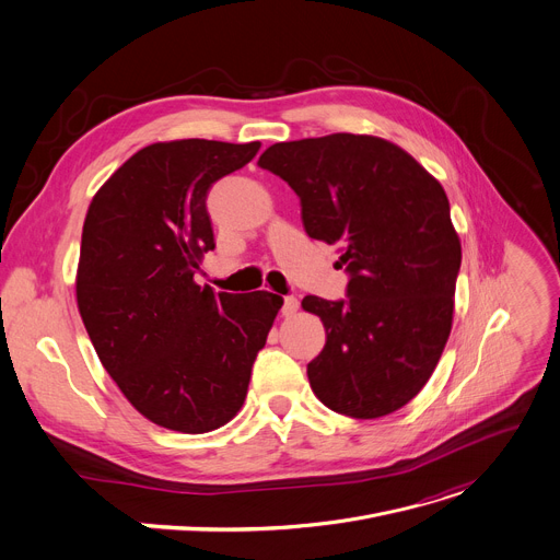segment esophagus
<instances>
[{
	"label": "esophagus",
	"instance_id": "1",
	"mask_svg": "<svg viewBox=\"0 0 560 560\" xmlns=\"http://www.w3.org/2000/svg\"><path fill=\"white\" fill-rule=\"evenodd\" d=\"M296 311H299V299L292 296V294L285 296V299H283V308H281L283 317H292Z\"/></svg>",
	"mask_w": 560,
	"mask_h": 560
}]
</instances>
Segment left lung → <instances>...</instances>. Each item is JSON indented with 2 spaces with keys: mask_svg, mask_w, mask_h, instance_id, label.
Wrapping results in <instances>:
<instances>
[{
  "mask_svg": "<svg viewBox=\"0 0 560 560\" xmlns=\"http://www.w3.org/2000/svg\"><path fill=\"white\" fill-rule=\"evenodd\" d=\"M259 165L294 189L308 236L341 247L346 299L301 301L326 328L315 395L358 420L401 409L451 332L463 252L442 185L397 144L354 133L277 142Z\"/></svg>",
  "mask_w": 560,
  "mask_h": 560,
  "instance_id": "obj_1",
  "label": "left lung"
}]
</instances>
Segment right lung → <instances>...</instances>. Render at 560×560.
<instances>
[{
	"instance_id": "right-lung-1",
	"label": "right lung",
	"mask_w": 560,
	"mask_h": 560,
	"mask_svg": "<svg viewBox=\"0 0 560 560\" xmlns=\"http://www.w3.org/2000/svg\"><path fill=\"white\" fill-rule=\"evenodd\" d=\"M261 142L174 140L133 154L93 196L80 245L78 308L100 362L147 420L208 433L243 406L279 294L194 281L214 249L208 191Z\"/></svg>"
}]
</instances>
